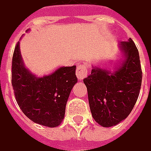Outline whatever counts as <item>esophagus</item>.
Returning a JSON list of instances; mask_svg holds the SVG:
<instances>
[{"label": "esophagus", "instance_id": "34e87169", "mask_svg": "<svg viewBox=\"0 0 151 151\" xmlns=\"http://www.w3.org/2000/svg\"><path fill=\"white\" fill-rule=\"evenodd\" d=\"M87 67L86 65L84 64H80L78 65L77 67H76V76H77L78 79L80 80H83L84 78H86L87 76Z\"/></svg>", "mask_w": 151, "mask_h": 151}]
</instances>
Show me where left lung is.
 Returning a JSON list of instances; mask_svg holds the SVG:
<instances>
[{
  "mask_svg": "<svg viewBox=\"0 0 151 151\" xmlns=\"http://www.w3.org/2000/svg\"><path fill=\"white\" fill-rule=\"evenodd\" d=\"M120 45L125 53L120 66L112 72L93 67L91 75L83 80L92 116L103 127L117 125L130 115L141 87L142 70L136 45L130 38Z\"/></svg>",
  "mask_w": 151,
  "mask_h": 151,
  "instance_id": "1",
  "label": "left lung"
}]
</instances>
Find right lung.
Masks as SVG:
<instances>
[{
  "label": "right lung",
  "instance_id": "add662e5",
  "mask_svg": "<svg viewBox=\"0 0 151 151\" xmlns=\"http://www.w3.org/2000/svg\"><path fill=\"white\" fill-rule=\"evenodd\" d=\"M76 82V65L60 67L43 77L32 75L23 64L17 42L12 57V87L19 107L33 122L47 127L60 125Z\"/></svg>",
  "mask_w": 151,
  "mask_h": 151
}]
</instances>
